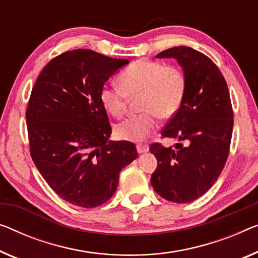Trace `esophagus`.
<instances>
[{
    "label": "esophagus",
    "mask_w": 258,
    "mask_h": 258,
    "mask_svg": "<svg viewBox=\"0 0 258 258\" xmlns=\"http://www.w3.org/2000/svg\"><path fill=\"white\" fill-rule=\"evenodd\" d=\"M137 151H138V153H139V154H144V153H147L148 151H149V147H148V146L147 145H144V146H138V147H137Z\"/></svg>",
    "instance_id": "34e87169"
}]
</instances>
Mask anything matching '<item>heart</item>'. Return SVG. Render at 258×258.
Wrapping results in <instances>:
<instances>
[{
	"label": "heart",
	"mask_w": 258,
	"mask_h": 258,
	"mask_svg": "<svg viewBox=\"0 0 258 258\" xmlns=\"http://www.w3.org/2000/svg\"><path fill=\"white\" fill-rule=\"evenodd\" d=\"M121 86L105 84L99 98L107 113L121 117L127 98L140 95V110L116 126L114 133L120 140L141 142L157 128V118L174 117L182 105L186 91V79L179 68L160 61L142 59L126 68L119 76Z\"/></svg>",
	"instance_id": "1"
}]
</instances>
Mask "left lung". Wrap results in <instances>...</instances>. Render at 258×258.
<instances>
[{
  "label": "left lung",
  "instance_id": "left-lung-1",
  "mask_svg": "<svg viewBox=\"0 0 258 258\" xmlns=\"http://www.w3.org/2000/svg\"><path fill=\"white\" fill-rule=\"evenodd\" d=\"M156 57L177 60L186 91L179 110L161 132L177 142L174 147L151 146L157 160L151 183L169 202L191 203L211 189L227 161L234 122L228 87L213 61L194 48L178 46Z\"/></svg>",
  "mask_w": 258,
  "mask_h": 258
}]
</instances>
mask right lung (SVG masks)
Listing matches in <instances>:
<instances>
[{
	"mask_svg": "<svg viewBox=\"0 0 258 258\" xmlns=\"http://www.w3.org/2000/svg\"><path fill=\"white\" fill-rule=\"evenodd\" d=\"M130 62L91 49L49 61L38 76L26 124L32 160L51 189L73 205L92 209L117 190L121 169L138 157L136 145L111 141L99 92Z\"/></svg>",
	"mask_w": 258,
	"mask_h": 258,
	"instance_id": "add662e5",
	"label": "right lung"
}]
</instances>
